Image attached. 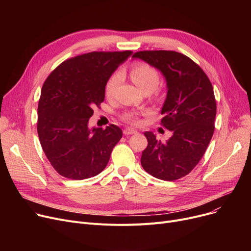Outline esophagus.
I'll return each instance as SVG.
<instances>
[{"label": "esophagus", "mask_w": 251, "mask_h": 251, "mask_svg": "<svg viewBox=\"0 0 251 251\" xmlns=\"http://www.w3.org/2000/svg\"><path fill=\"white\" fill-rule=\"evenodd\" d=\"M123 133H124L125 135H131V134L137 133V131L134 130V129H132V128H125V129L123 130Z\"/></svg>", "instance_id": "esophagus-1"}]
</instances>
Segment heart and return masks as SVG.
Wrapping results in <instances>:
<instances>
[{
    "instance_id": "b5f03b06",
    "label": "heart",
    "mask_w": 251,
    "mask_h": 251,
    "mask_svg": "<svg viewBox=\"0 0 251 251\" xmlns=\"http://www.w3.org/2000/svg\"><path fill=\"white\" fill-rule=\"evenodd\" d=\"M130 76L135 85L141 90H151L153 91L160 83V76L157 71L152 68L151 66L147 64H137L133 66L131 69ZM122 79V73L120 71L115 72L105 84V95L111 96L117 85L120 83ZM124 119L129 122L135 124L137 123V114L136 113H128L124 116Z\"/></svg>"
}]
</instances>
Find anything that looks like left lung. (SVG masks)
<instances>
[{
	"mask_svg": "<svg viewBox=\"0 0 251 251\" xmlns=\"http://www.w3.org/2000/svg\"><path fill=\"white\" fill-rule=\"evenodd\" d=\"M161 71L167 83L162 124L173 135L166 142L147 131L141 166L151 176L174 181L189 174L204 154L215 131L217 104L213 85L190 58L174 50H143L133 55Z\"/></svg>",
	"mask_w": 251,
	"mask_h": 251,
	"instance_id": "1",
	"label": "left lung"
}]
</instances>
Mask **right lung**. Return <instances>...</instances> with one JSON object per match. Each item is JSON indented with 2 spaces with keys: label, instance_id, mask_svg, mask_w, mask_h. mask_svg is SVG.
Wrapping results in <instances>:
<instances>
[{
  "label": "right lung",
  "instance_id": "obj_1",
  "mask_svg": "<svg viewBox=\"0 0 251 251\" xmlns=\"http://www.w3.org/2000/svg\"><path fill=\"white\" fill-rule=\"evenodd\" d=\"M131 55V50L88 52L66 60L47 78L38 101L37 133L61 176L83 180L108 165L122 130L113 124L89 128L88 121L104 100L109 78Z\"/></svg>",
  "mask_w": 251,
  "mask_h": 251
}]
</instances>
